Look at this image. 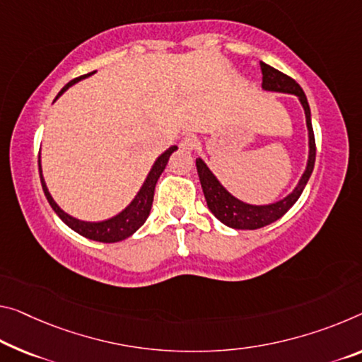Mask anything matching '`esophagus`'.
Instances as JSON below:
<instances>
[{
    "label": "esophagus",
    "mask_w": 362,
    "mask_h": 362,
    "mask_svg": "<svg viewBox=\"0 0 362 362\" xmlns=\"http://www.w3.org/2000/svg\"><path fill=\"white\" fill-rule=\"evenodd\" d=\"M197 146H199V141L196 136H185L180 142V148L185 150V152H192V150L197 148Z\"/></svg>",
    "instance_id": "obj_1"
}]
</instances>
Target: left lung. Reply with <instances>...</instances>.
Instances as JSON below:
<instances>
[{
  "mask_svg": "<svg viewBox=\"0 0 362 362\" xmlns=\"http://www.w3.org/2000/svg\"><path fill=\"white\" fill-rule=\"evenodd\" d=\"M260 71H262V88L267 92H280L296 95L299 102L303 105L305 115V126H308V137H309V155L305 170L298 181L296 187L288 194L286 197L276 200L274 204L254 205L239 200L228 192L225 186L216 180V176L210 171L207 163L202 158H196L197 173L202 186L205 200H207V207L221 223L235 228V230H257V228L267 226L274 223L278 218H281L288 210H290L296 200L301 196L305 185H308L310 175H313L314 163H315V139L313 131V121H310V108L305 98V93L299 84L291 77H288L283 72L276 71L272 66L265 64L260 61Z\"/></svg>",
  "mask_w": 362,
  "mask_h": 362,
  "instance_id": "obj_1",
  "label": "left lung"
}]
</instances>
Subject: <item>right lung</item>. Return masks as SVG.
Masks as SVG:
<instances>
[{"label": "right lung", "mask_w": 362, "mask_h": 362, "mask_svg": "<svg viewBox=\"0 0 362 362\" xmlns=\"http://www.w3.org/2000/svg\"><path fill=\"white\" fill-rule=\"evenodd\" d=\"M92 74H93V72H90V74L82 76V77H77V79L71 81L69 84H66L63 88H61V92L58 93L57 98H54V102H57V100L61 95H63V93L68 90L69 87H72L74 84H77L79 81L86 79V77L92 76ZM175 150H177V147L171 146L170 148H166L157 160H155V163L152 165V168H150L146 181H144L142 187L139 189L137 196L132 199V202L127 205L124 210H121L118 215L111 216V218H107V220L84 221V220L74 218V216H71L69 214H66L64 210L61 209L57 202H54L52 194H49V191H48L47 182H45V180H43V175H42L40 155H38V171H40V181H42L43 192H45V197L48 200V204L52 205V209L54 210V214H57L59 218L71 228V230L79 233L81 236H84L87 239H92V241H98V243L123 241V239L134 235L139 228L146 223L147 216L150 215V209H152L155 186H157L158 177H160V175L163 173L166 163H168L170 155L173 153Z\"/></svg>", "instance_id": "right-lung-1"}]
</instances>
